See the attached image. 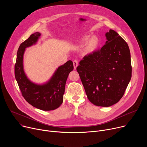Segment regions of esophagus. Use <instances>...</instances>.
<instances>
[{"mask_svg":"<svg viewBox=\"0 0 147 147\" xmlns=\"http://www.w3.org/2000/svg\"><path fill=\"white\" fill-rule=\"evenodd\" d=\"M73 65H74V68L76 69L77 67H78V61L77 60L73 61Z\"/></svg>","mask_w":147,"mask_h":147,"instance_id":"obj_1","label":"esophagus"}]
</instances>
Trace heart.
<instances>
[{
    "instance_id": "obj_1",
    "label": "heart",
    "mask_w": 147,
    "mask_h": 147,
    "mask_svg": "<svg viewBox=\"0 0 147 147\" xmlns=\"http://www.w3.org/2000/svg\"><path fill=\"white\" fill-rule=\"evenodd\" d=\"M89 38V35L83 36L78 40V43L80 45L83 44V43L86 42L87 40H88L85 45H84V47L83 49V54L86 56L93 53L98 48L99 45V40L97 36H93L90 39Z\"/></svg>"
}]
</instances>
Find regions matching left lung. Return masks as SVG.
Returning <instances> with one entry per match:
<instances>
[{
	"mask_svg": "<svg viewBox=\"0 0 147 147\" xmlns=\"http://www.w3.org/2000/svg\"><path fill=\"white\" fill-rule=\"evenodd\" d=\"M105 36L101 49L84 57L77 67L88 99L99 107L118 102L132 77L127 43L113 30Z\"/></svg>",
	"mask_w": 147,
	"mask_h": 147,
	"instance_id": "8db88e82",
	"label": "left lung"
}]
</instances>
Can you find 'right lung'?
Here are the masks:
<instances>
[{
	"mask_svg": "<svg viewBox=\"0 0 147 147\" xmlns=\"http://www.w3.org/2000/svg\"><path fill=\"white\" fill-rule=\"evenodd\" d=\"M40 36V33L36 32L20 45L15 65V77L23 97L30 104L43 111L54 110L63 102L66 81L74 67L73 62L69 60L59 66L45 83L36 84L31 81L24 72L23 58L26 48L36 44Z\"/></svg>",
	"mask_w": 147,
	"mask_h": 147,
	"instance_id": "add662e5",
	"label": "right lung"
}]
</instances>
